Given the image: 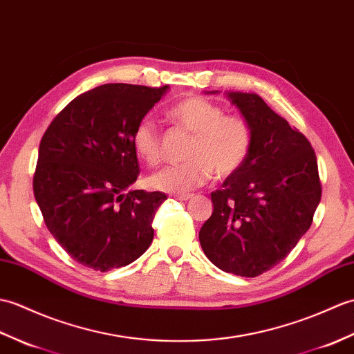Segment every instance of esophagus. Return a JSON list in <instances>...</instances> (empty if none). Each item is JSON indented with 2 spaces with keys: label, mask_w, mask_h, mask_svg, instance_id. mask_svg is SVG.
Here are the masks:
<instances>
[{
  "label": "esophagus",
  "mask_w": 354,
  "mask_h": 354,
  "mask_svg": "<svg viewBox=\"0 0 354 354\" xmlns=\"http://www.w3.org/2000/svg\"><path fill=\"white\" fill-rule=\"evenodd\" d=\"M172 198L180 200V201H186V200L192 198V194H174L172 195Z\"/></svg>",
  "instance_id": "obj_1"
}]
</instances>
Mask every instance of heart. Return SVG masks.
Here are the masks:
<instances>
[{"label":"heart","mask_w":354,"mask_h":354,"mask_svg":"<svg viewBox=\"0 0 354 354\" xmlns=\"http://www.w3.org/2000/svg\"><path fill=\"white\" fill-rule=\"evenodd\" d=\"M169 118L178 127L192 133L187 142L185 163L157 171L148 183L157 191L186 194L204 185L215 172L225 178L247 162L253 131L241 116L225 115L224 109L204 97H187L169 109ZM133 150L150 167L162 159V139L157 125L144 118L131 135Z\"/></svg>","instance_id":"heart-1"}]
</instances>
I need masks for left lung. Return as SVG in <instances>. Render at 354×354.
Masks as SVG:
<instances>
[{"mask_svg": "<svg viewBox=\"0 0 354 354\" xmlns=\"http://www.w3.org/2000/svg\"><path fill=\"white\" fill-rule=\"evenodd\" d=\"M225 95L250 124L253 145L243 167L210 194L214 214L198 236L219 270L257 277L309 230L321 200L318 163L309 140L257 93Z\"/></svg>", "mask_w": 354, "mask_h": 354, "instance_id": "1", "label": "left lung"}]
</instances>
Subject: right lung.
Listing matches in <instances>:
<instances>
[{"label": "right lung", "instance_id": "obj_1", "mask_svg": "<svg viewBox=\"0 0 354 354\" xmlns=\"http://www.w3.org/2000/svg\"><path fill=\"white\" fill-rule=\"evenodd\" d=\"M169 86L112 83L82 93L44 133L33 191L48 230L88 268L135 262L151 245L163 192L131 189L139 176L131 135Z\"/></svg>", "mask_w": 354, "mask_h": 354}]
</instances>
